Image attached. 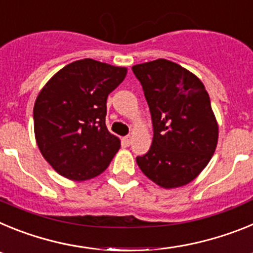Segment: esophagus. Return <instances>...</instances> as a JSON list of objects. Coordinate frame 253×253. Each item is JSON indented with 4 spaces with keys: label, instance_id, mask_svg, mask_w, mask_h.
Masks as SVG:
<instances>
[{
    "label": "esophagus",
    "instance_id": "1",
    "mask_svg": "<svg viewBox=\"0 0 253 253\" xmlns=\"http://www.w3.org/2000/svg\"><path fill=\"white\" fill-rule=\"evenodd\" d=\"M123 144H124V146H130L131 144V137L130 135H126V137H124L123 138Z\"/></svg>",
    "mask_w": 253,
    "mask_h": 253
}]
</instances>
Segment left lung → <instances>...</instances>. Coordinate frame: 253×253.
Returning a JSON list of instances; mask_svg holds the SVG:
<instances>
[{"label":"left lung","instance_id":"1","mask_svg":"<svg viewBox=\"0 0 253 253\" xmlns=\"http://www.w3.org/2000/svg\"><path fill=\"white\" fill-rule=\"evenodd\" d=\"M131 69L142 84L153 125L152 146L138 156V166L165 189L189 184L209 163L218 142V125L204 84L167 59Z\"/></svg>","mask_w":253,"mask_h":253}]
</instances>
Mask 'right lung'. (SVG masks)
Returning <instances> with one entry per match:
<instances>
[{"label":"right lung","instance_id":"add662e5","mask_svg":"<svg viewBox=\"0 0 253 253\" xmlns=\"http://www.w3.org/2000/svg\"><path fill=\"white\" fill-rule=\"evenodd\" d=\"M126 68L97 60H76L40 91L34 105L38 147L64 177L84 181L110 165L120 140L105 124L106 100L123 82Z\"/></svg>","mask_w":253,"mask_h":253}]
</instances>
